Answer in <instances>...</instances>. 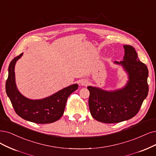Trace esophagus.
Instances as JSON below:
<instances>
[{
	"label": "esophagus",
	"mask_w": 156,
	"mask_h": 156,
	"mask_svg": "<svg viewBox=\"0 0 156 156\" xmlns=\"http://www.w3.org/2000/svg\"><path fill=\"white\" fill-rule=\"evenodd\" d=\"M80 84L83 86H86L88 84V81L86 80H81V82H80Z\"/></svg>",
	"instance_id": "1"
}]
</instances>
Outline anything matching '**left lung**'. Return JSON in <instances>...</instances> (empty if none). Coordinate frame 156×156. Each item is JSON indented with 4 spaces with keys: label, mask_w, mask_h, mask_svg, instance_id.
I'll return each mask as SVG.
<instances>
[{
    "label": "left lung",
    "mask_w": 156,
    "mask_h": 156,
    "mask_svg": "<svg viewBox=\"0 0 156 156\" xmlns=\"http://www.w3.org/2000/svg\"><path fill=\"white\" fill-rule=\"evenodd\" d=\"M123 60L115 63L122 65L128 73L129 81L123 89L107 91L96 87H87L90 92L89 106L95 119L105 123L128 120L139 112L148 92L147 66L138 58L135 49L123 45Z\"/></svg>",
    "instance_id": "obj_1"
}]
</instances>
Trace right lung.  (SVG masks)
<instances>
[{
  "mask_svg": "<svg viewBox=\"0 0 156 156\" xmlns=\"http://www.w3.org/2000/svg\"><path fill=\"white\" fill-rule=\"evenodd\" d=\"M22 55L14 58L9 63L8 78L5 82L6 94L15 112L20 118L39 124L53 123L62 116L68 97L78 88V85H71L44 99L27 98L17 89L15 83V66Z\"/></svg>",
  "mask_w": 156,
  "mask_h": 156,
  "instance_id": "add662e5",
  "label": "right lung"
}]
</instances>
